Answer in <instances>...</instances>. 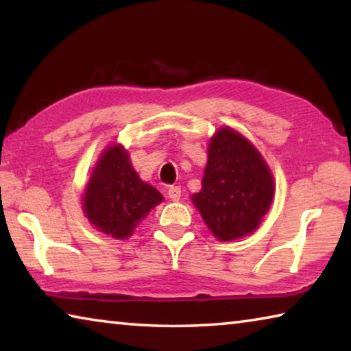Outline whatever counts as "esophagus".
I'll use <instances>...</instances> for the list:
<instances>
[{
    "instance_id": "1",
    "label": "esophagus",
    "mask_w": 351,
    "mask_h": 351,
    "mask_svg": "<svg viewBox=\"0 0 351 351\" xmlns=\"http://www.w3.org/2000/svg\"><path fill=\"white\" fill-rule=\"evenodd\" d=\"M167 195H169V198H170L171 201H180V198H181V187L171 186V187L169 189Z\"/></svg>"
}]
</instances>
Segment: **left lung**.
<instances>
[{"label": "left lung", "instance_id": "left-lung-1", "mask_svg": "<svg viewBox=\"0 0 351 351\" xmlns=\"http://www.w3.org/2000/svg\"><path fill=\"white\" fill-rule=\"evenodd\" d=\"M201 184L192 203L219 241L254 232L274 198L268 164L245 136L229 127L219 128L210 139Z\"/></svg>", "mask_w": 351, "mask_h": 351}]
</instances>
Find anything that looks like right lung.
Returning <instances> with one entry per match:
<instances>
[{"mask_svg": "<svg viewBox=\"0 0 351 351\" xmlns=\"http://www.w3.org/2000/svg\"><path fill=\"white\" fill-rule=\"evenodd\" d=\"M161 201L162 195L136 173L128 152L116 144L100 154L82 204L94 228L112 239L123 240Z\"/></svg>", "mask_w": 351, "mask_h": 351, "instance_id": "add662e5", "label": "right lung"}]
</instances>
